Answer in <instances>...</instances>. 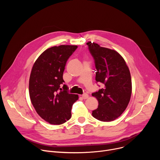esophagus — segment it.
<instances>
[{"mask_svg":"<svg viewBox=\"0 0 160 160\" xmlns=\"http://www.w3.org/2000/svg\"><path fill=\"white\" fill-rule=\"evenodd\" d=\"M88 97H89V95L87 93H84V94L82 95L83 99H87Z\"/></svg>","mask_w":160,"mask_h":160,"instance_id":"esophagus-1","label":"esophagus"}]
</instances>
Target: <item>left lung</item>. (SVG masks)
<instances>
[{"mask_svg": "<svg viewBox=\"0 0 160 160\" xmlns=\"http://www.w3.org/2000/svg\"><path fill=\"white\" fill-rule=\"evenodd\" d=\"M86 44L95 61L96 82L102 86L92 93L98 102L92 115L100 121H114L124 112L130 102L132 80L129 69L115 50L91 41Z\"/></svg>", "mask_w": 160, "mask_h": 160, "instance_id": "8db88e82", "label": "left lung"}]
</instances>
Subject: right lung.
I'll return each instance as SVG.
<instances>
[{
  "label": "right lung",
  "mask_w": 160,
  "mask_h": 160,
  "mask_svg": "<svg viewBox=\"0 0 160 160\" xmlns=\"http://www.w3.org/2000/svg\"><path fill=\"white\" fill-rule=\"evenodd\" d=\"M77 47L60 45L49 48L33 65L29 80L31 102L38 114L51 124H61L69 120L72 106L78 98L77 95L69 93L68 87L62 85L66 62Z\"/></svg>",
  "instance_id": "right-lung-1"
}]
</instances>
